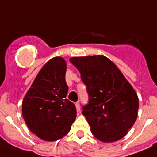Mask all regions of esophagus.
<instances>
[{"instance_id":"obj_1","label":"esophagus","mask_w":157,"mask_h":157,"mask_svg":"<svg viewBox=\"0 0 157 157\" xmlns=\"http://www.w3.org/2000/svg\"><path fill=\"white\" fill-rule=\"evenodd\" d=\"M75 105H76V109H77V111L80 112V110H81V106H80V104H79V102H76V103L75 104Z\"/></svg>"}]
</instances>
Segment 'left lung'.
I'll return each instance as SVG.
<instances>
[{"label":"left lung","mask_w":157,"mask_h":157,"mask_svg":"<svg viewBox=\"0 0 157 157\" xmlns=\"http://www.w3.org/2000/svg\"><path fill=\"white\" fill-rule=\"evenodd\" d=\"M89 95L83 106L91 132L103 142H114L127 134L137 118L139 100L120 69L102 55L72 57Z\"/></svg>","instance_id":"obj_1"}]
</instances>
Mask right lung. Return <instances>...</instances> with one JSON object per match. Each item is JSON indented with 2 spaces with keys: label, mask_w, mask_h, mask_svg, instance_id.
Masks as SVG:
<instances>
[{
  "label": "right lung",
  "mask_w": 157,
  "mask_h": 157,
  "mask_svg": "<svg viewBox=\"0 0 157 157\" xmlns=\"http://www.w3.org/2000/svg\"><path fill=\"white\" fill-rule=\"evenodd\" d=\"M66 63L61 57L48 60L40 70L22 103V115L32 132L54 141L64 137L76 117L75 105L66 99Z\"/></svg>",
  "instance_id": "add662e5"
}]
</instances>
